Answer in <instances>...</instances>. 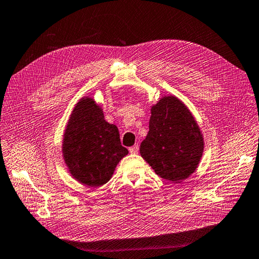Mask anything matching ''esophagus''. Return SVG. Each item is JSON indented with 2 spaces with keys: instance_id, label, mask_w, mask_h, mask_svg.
I'll list each match as a JSON object with an SVG mask.
<instances>
[{
  "instance_id": "34e87169",
  "label": "esophagus",
  "mask_w": 259,
  "mask_h": 259,
  "mask_svg": "<svg viewBox=\"0 0 259 259\" xmlns=\"http://www.w3.org/2000/svg\"><path fill=\"white\" fill-rule=\"evenodd\" d=\"M138 150H139V145H134L133 147H130L129 148V151L131 154H137L138 153Z\"/></svg>"
}]
</instances>
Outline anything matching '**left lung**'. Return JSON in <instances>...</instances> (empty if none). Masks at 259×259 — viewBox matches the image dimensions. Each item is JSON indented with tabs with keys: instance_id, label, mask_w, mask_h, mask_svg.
Wrapping results in <instances>:
<instances>
[{
	"instance_id": "left-lung-1",
	"label": "left lung",
	"mask_w": 259,
	"mask_h": 259,
	"mask_svg": "<svg viewBox=\"0 0 259 259\" xmlns=\"http://www.w3.org/2000/svg\"><path fill=\"white\" fill-rule=\"evenodd\" d=\"M203 145L199 125L186 106L175 96H165L151 108L140 155L161 179L179 183L195 170Z\"/></svg>"
}]
</instances>
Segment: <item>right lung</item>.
<instances>
[{"instance_id":"1","label":"right lung","mask_w":259,"mask_h":259,"mask_svg":"<svg viewBox=\"0 0 259 259\" xmlns=\"http://www.w3.org/2000/svg\"><path fill=\"white\" fill-rule=\"evenodd\" d=\"M126 154L118 128L106 122L100 106L93 99L80 100L70 114L63 143L65 163L73 177L91 187L103 185Z\"/></svg>"}]
</instances>
